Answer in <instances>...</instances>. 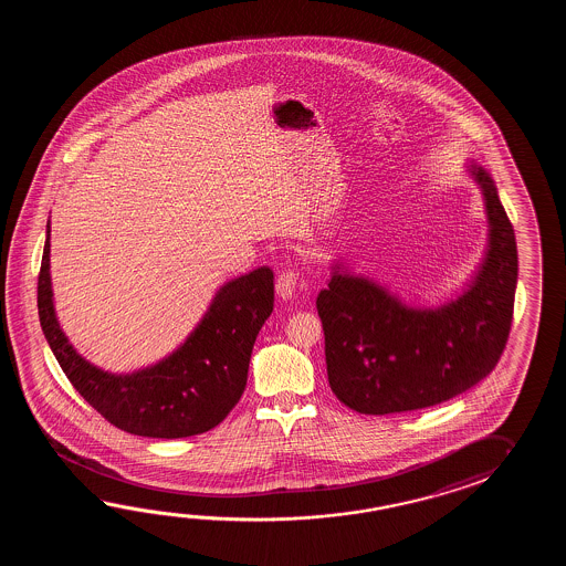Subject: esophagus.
<instances>
[{
  "label": "esophagus",
  "instance_id": "34e87169",
  "mask_svg": "<svg viewBox=\"0 0 566 566\" xmlns=\"http://www.w3.org/2000/svg\"><path fill=\"white\" fill-rule=\"evenodd\" d=\"M297 279H300V273H297L295 269H285V271H281V273H279L277 295L281 300H289V297L295 293Z\"/></svg>",
  "mask_w": 566,
  "mask_h": 566
}]
</instances>
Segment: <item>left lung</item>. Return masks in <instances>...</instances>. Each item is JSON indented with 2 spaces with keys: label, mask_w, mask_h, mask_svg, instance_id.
<instances>
[{
  "label": "left lung",
  "mask_w": 566,
  "mask_h": 566,
  "mask_svg": "<svg viewBox=\"0 0 566 566\" xmlns=\"http://www.w3.org/2000/svg\"><path fill=\"white\" fill-rule=\"evenodd\" d=\"M490 222L480 271L458 300L415 310L370 279L334 266L317 295L329 386L361 415L427 409L470 390L492 373L512 327L516 237L497 188L471 164Z\"/></svg>",
  "instance_id": "1"
}]
</instances>
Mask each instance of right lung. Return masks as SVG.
<instances>
[{
  "mask_svg": "<svg viewBox=\"0 0 566 566\" xmlns=\"http://www.w3.org/2000/svg\"><path fill=\"white\" fill-rule=\"evenodd\" d=\"M38 275V315L50 349L71 385L125 433L181 439L206 433L241 400L254 339L273 312L275 275L269 266L220 287L202 322L156 366L108 374L86 361L59 325L50 285V220Z\"/></svg>",
  "mask_w": 566,
  "mask_h": 566,
  "instance_id": "right-lung-1",
  "label": "right lung"
}]
</instances>
